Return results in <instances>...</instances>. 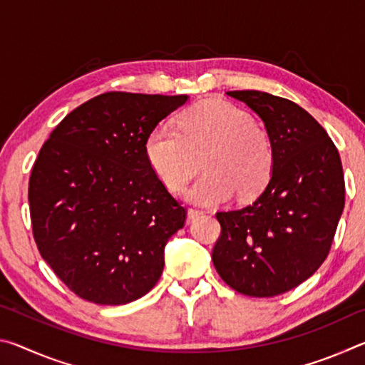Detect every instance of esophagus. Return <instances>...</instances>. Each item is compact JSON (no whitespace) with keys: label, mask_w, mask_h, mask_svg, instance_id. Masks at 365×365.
<instances>
[{"label":"esophagus","mask_w":365,"mask_h":365,"mask_svg":"<svg viewBox=\"0 0 365 365\" xmlns=\"http://www.w3.org/2000/svg\"><path fill=\"white\" fill-rule=\"evenodd\" d=\"M201 215H202V211H200V209H188L187 224H190V222H193L197 217H201Z\"/></svg>","instance_id":"obj_1"}]
</instances>
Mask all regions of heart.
Listing matches in <instances>:
<instances>
[{
    "instance_id": "b5f03b06",
    "label": "heart",
    "mask_w": 365,
    "mask_h": 365,
    "mask_svg": "<svg viewBox=\"0 0 365 365\" xmlns=\"http://www.w3.org/2000/svg\"><path fill=\"white\" fill-rule=\"evenodd\" d=\"M145 153L154 174L170 191L185 187L197 170L206 172L185 191L190 202L214 206L230 200H251L267 185L274 168L269 133L255 119L222 100L202 101L178 119V132L153 128Z\"/></svg>"
}]
</instances>
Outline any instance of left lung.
I'll use <instances>...</instances> for the list:
<instances>
[{"label":"left lung","mask_w":365,"mask_h":365,"mask_svg":"<svg viewBox=\"0 0 365 365\" xmlns=\"http://www.w3.org/2000/svg\"><path fill=\"white\" fill-rule=\"evenodd\" d=\"M261 117L274 148L267 187L250 206L217 212V274L235 292L270 298L307 280L325 257L344 207L341 159L298 104L256 90L227 91Z\"/></svg>","instance_id":"1"}]
</instances>
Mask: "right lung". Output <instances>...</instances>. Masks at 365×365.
I'll return each mask as SVG.
<instances>
[{
    "instance_id": "obj_1",
    "label": "right lung",
    "mask_w": 365,
    "mask_h": 365,
    "mask_svg": "<svg viewBox=\"0 0 365 365\" xmlns=\"http://www.w3.org/2000/svg\"><path fill=\"white\" fill-rule=\"evenodd\" d=\"M187 100L109 91L67 114L41 146L29 182L34 238L82 299L127 304L163 274L187 211L154 174L145 143Z\"/></svg>"
}]
</instances>
